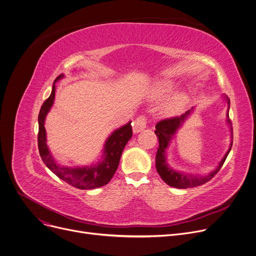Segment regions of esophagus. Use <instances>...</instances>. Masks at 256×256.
<instances>
[{"instance_id": "34e87169", "label": "esophagus", "mask_w": 256, "mask_h": 256, "mask_svg": "<svg viewBox=\"0 0 256 256\" xmlns=\"http://www.w3.org/2000/svg\"><path fill=\"white\" fill-rule=\"evenodd\" d=\"M146 124H147L146 118L144 115H141V116H138V118H136V120L134 122L132 130L134 132H140L146 128Z\"/></svg>"}]
</instances>
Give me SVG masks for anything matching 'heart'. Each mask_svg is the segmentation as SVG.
Instances as JSON below:
<instances>
[{
    "label": "heart",
    "instance_id": "heart-1",
    "mask_svg": "<svg viewBox=\"0 0 256 256\" xmlns=\"http://www.w3.org/2000/svg\"><path fill=\"white\" fill-rule=\"evenodd\" d=\"M176 84L172 80H162L157 82L154 90V95L158 99L168 97L174 90ZM189 102V95L186 92H178L166 102L162 108V112L166 115H176L182 112Z\"/></svg>",
    "mask_w": 256,
    "mask_h": 256
}]
</instances>
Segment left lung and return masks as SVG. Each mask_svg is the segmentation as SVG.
Instances as JSON below:
<instances>
[{
    "label": "left lung",
    "mask_w": 256,
    "mask_h": 256,
    "mask_svg": "<svg viewBox=\"0 0 256 256\" xmlns=\"http://www.w3.org/2000/svg\"><path fill=\"white\" fill-rule=\"evenodd\" d=\"M226 100L228 103L226 122L230 126L232 124H230V120L228 118L230 99L226 96ZM192 111H193V108L191 110H188L186 113L182 114L180 116H176V118L160 120L159 122H157V124L155 126V128H156L155 134L158 138V142H159V147H158V150L156 153V158H155L156 170H157V172L159 174L160 178L164 180L168 186H170V187H174V188H178V189L194 188V187H197V186H201V184L207 182L208 180H210L222 166L224 162L226 161V159L230 151L232 145H233V141H232L228 150L226 151L224 158L220 160L218 168L206 176H200L198 174H184V172L174 170L172 168H170L168 162H166V149L168 148L172 138L176 134V130L182 126V124L184 122V120L189 118V115L192 113ZM230 132H233L232 128H230ZM232 138H233V134H232Z\"/></svg>",
    "instance_id": "left-lung-1"
}]
</instances>
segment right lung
<instances>
[{
  "label": "right lung",
  "instance_id": "right-lung-1",
  "mask_svg": "<svg viewBox=\"0 0 256 256\" xmlns=\"http://www.w3.org/2000/svg\"><path fill=\"white\" fill-rule=\"evenodd\" d=\"M64 76L60 74L53 84V88L50 97L44 102L38 114V145L40 155L47 168L54 172L59 178L67 184L80 190L96 189L105 186L110 182L118 168L120 160L122 151L132 136L130 122L115 130L108 138L104 144L103 159L97 164L82 166V168H67L57 164L46 141L44 120L50 111L55 99V82L61 80Z\"/></svg>",
  "mask_w": 256,
  "mask_h": 256
}]
</instances>
